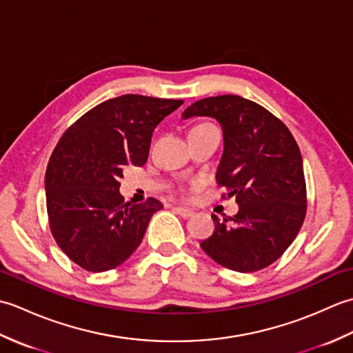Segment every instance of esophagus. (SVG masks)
I'll return each mask as SVG.
<instances>
[{
	"instance_id": "esophagus-1",
	"label": "esophagus",
	"mask_w": 353,
	"mask_h": 353,
	"mask_svg": "<svg viewBox=\"0 0 353 353\" xmlns=\"http://www.w3.org/2000/svg\"><path fill=\"white\" fill-rule=\"evenodd\" d=\"M172 211H174L177 215L183 216V219H188V216H192L194 215V211L190 208H182V206H176L172 208Z\"/></svg>"
}]
</instances>
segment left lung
Masks as SVG:
<instances>
[{"label":"left lung","instance_id":"obj_1","mask_svg":"<svg viewBox=\"0 0 353 353\" xmlns=\"http://www.w3.org/2000/svg\"><path fill=\"white\" fill-rule=\"evenodd\" d=\"M194 117L220 124L223 154L215 177L239 206L235 216L212 215L215 230L200 247L229 270L258 272L281 258L305 220L301 150L287 125L243 97L199 100L182 114Z\"/></svg>","mask_w":353,"mask_h":353}]
</instances>
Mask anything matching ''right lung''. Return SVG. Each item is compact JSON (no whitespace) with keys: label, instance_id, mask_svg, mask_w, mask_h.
<instances>
[{"label":"right lung","instance_id":"right-lung-1","mask_svg":"<svg viewBox=\"0 0 353 353\" xmlns=\"http://www.w3.org/2000/svg\"><path fill=\"white\" fill-rule=\"evenodd\" d=\"M127 94L95 106L77 119L52 152L47 172V211L56 243L88 272L121 265L138 249L159 200L123 203V171L147 162L154 127L182 106Z\"/></svg>","mask_w":353,"mask_h":353}]
</instances>
